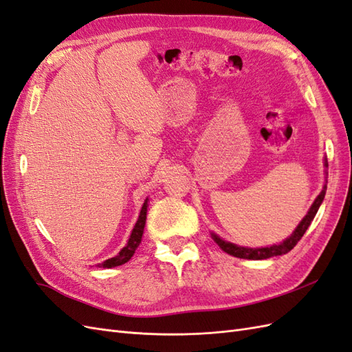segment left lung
I'll list each match as a JSON object with an SVG mask.
<instances>
[{
  "label": "left lung",
  "mask_w": 352,
  "mask_h": 352,
  "mask_svg": "<svg viewBox=\"0 0 352 352\" xmlns=\"http://www.w3.org/2000/svg\"><path fill=\"white\" fill-rule=\"evenodd\" d=\"M326 166H327V162H326ZM324 194H326V185L323 188V190L320 192V195H318L316 198V201L313 202V206L310 208V211L307 212V216L301 220L300 225H298V228L294 230L292 235L287 238L286 241H283L282 243L279 245H273V247H265V248H243V247H238V245L235 243H230V242H226L220 239L217 235H214V233H211L212 239H214V242L219 245V247L233 255V257H238V258H245V260H265V258H270V257H274V255H282V254H286L289 252L295 245L298 243V241H300L302 236L305 230L308 229V226L311 225V221L316 216V212L318 210V207H320V204L324 199Z\"/></svg>",
  "instance_id": "left-lung-1"
}]
</instances>
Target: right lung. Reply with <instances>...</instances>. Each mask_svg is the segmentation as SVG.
Masks as SVG:
<instances>
[{"label":"right lung","mask_w":352,"mask_h":352,"mask_svg":"<svg viewBox=\"0 0 352 352\" xmlns=\"http://www.w3.org/2000/svg\"><path fill=\"white\" fill-rule=\"evenodd\" d=\"M146 206L148 202L145 201L144 206H142V210H141V214H140V219H138L136 225L131 233V238L129 241H127V245L126 247L116 255V257L113 258H109L105 260L104 263L98 264L100 267L102 269H111V267H117V265H122L124 263L129 261L132 258V255L135 254V250L140 247L141 243V239H142V233H144V228H145V220H146Z\"/></svg>","instance_id":"right-lung-1"}]
</instances>
